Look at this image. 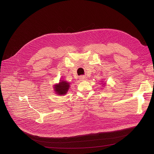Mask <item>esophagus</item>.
<instances>
[{
	"mask_svg": "<svg viewBox=\"0 0 154 154\" xmlns=\"http://www.w3.org/2000/svg\"><path fill=\"white\" fill-rule=\"evenodd\" d=\"M79 79H80V80H86L87 77L85 76H84V75H82V76H80L79 77Z\"/></svg>",
	"mask_w": 154,
	"mask_h": 154,
	"instance_id": "obj_1",
	"label": "esophagus"
}]
</instances>
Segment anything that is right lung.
<instances>
[{
    "mask_svg": "<svg viewBox=\"0 0 154 154\" xmlns=\"http://www.w3.org/2000/svg\"><path fill=\"white\" fill-rule=\"evenodd\" d=\"M54 86V91L56 92V94L59 95H64L66 94L70 87L69 83L64 80L60 81L59 84H56Z\"/></svg>",
    "mask_w": 154,
    "mask_h": 154,
    "instance_id": "1",
    "label": "right lung"
}]
</instances>
